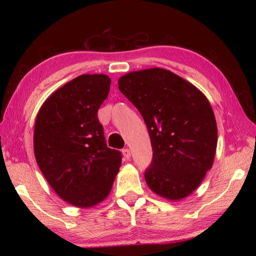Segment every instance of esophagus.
Returning <instances> with one entry per match:
<instances>
[{
    "label": "esophagus",
    "mask_w": 256,
    "mask_h": 256,
    "mask_svg": "<svg viewBox=\"0 0 256 256\" xmlns=\"http://www.w3.org/2000/svg\"><path fill=\"white\" fill-rule=\"evenodd\" d=\"M123 154H124V157L126 158V159L131 158V151H130V149H128V148L123 149Z\"/></svg>",
    "instance_id": "obj_1"
}]
</instances>
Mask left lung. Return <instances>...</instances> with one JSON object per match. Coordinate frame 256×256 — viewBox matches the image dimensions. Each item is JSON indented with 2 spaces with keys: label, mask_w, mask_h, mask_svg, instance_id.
Segmentation results:
<instances>
[{
  "label": "left lung",
  "mask_w": 256,
  "mask_h": 256,
  "mask_svg": "<svg viewBox=\"0 0 256 256\" xmlns=\"http://www.w3.org/2000/svg\"><path fill=\"white\" fill-rule=\"evenodd\" d=\"M118 89L148 128L154 154L146 184L172 201L190 196L216 154L218 130L209 100L188 81L159 68L120 76Z\"/></svg>",
  "instance_id": "8db88e82"
}]
</instances>
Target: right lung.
<instances>
[{"label":"right lung","mask_w":256,"mask_h":256,"mask_svg":"<svg viewBox=\"0 0 256 256\" xmlns=\"http://www.w3.org/2000/svg\"><path fill=\"white\" fill-rule=\"evenodd\" d=\"M110 78L82 74L46 99L38 112L34 151L40 170L58 196L78 208L105 200L122 162L108 148L98 110Z\"/></svg>","instance_id":"add662e5"}]
</instances>
